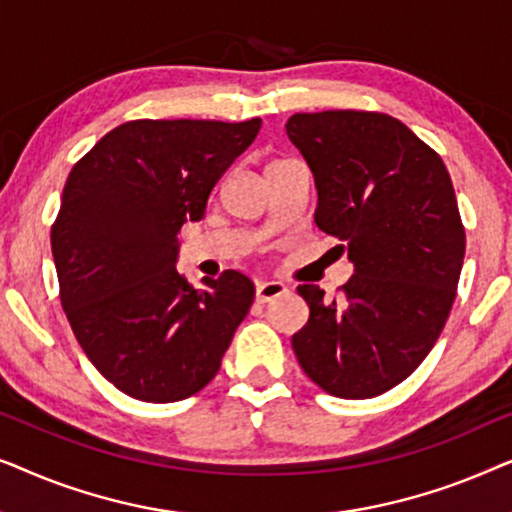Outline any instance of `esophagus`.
Returning <instances> with one entry per match:
<instances>
[{
	"label": "esophagus",
	"instance_id": "esophagus-1",
	"mask_svg": "<svg viewBox=\"0 0 512 512\" xmlns=\"http://www.w3.org/2000/svg\"><path fill=\"white\" fill-rule=\"evenodd\" d=\"M286 291L289 289H286V284H282V282H258L256 284V300L258 303H270V300L284 296Z\"/></svg>",
	"mask_w": 512,
	"mask_h": 512
}]
</instances>
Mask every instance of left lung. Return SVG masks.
Masks as SVG:
<instances>
[{
    "label": "left lung",
    "instance_id": "1",
    "mask_svg": "<svg viewBox=\"0 0 512 512\" xmlns=\"http://www.w3.org/2000/svg\"><path fill=\"white\" fill-rule=\"evenodd\" d=\"M286 135L314 174V221L354 263L338 298L298 286L310 319L293 352L326 394L380 396L415 373L457 298L466 233L450 172L380 111L293 114Z\"/></svg>",
    "mask_w": 512,
    "mask_h": 512
}]
</instances>
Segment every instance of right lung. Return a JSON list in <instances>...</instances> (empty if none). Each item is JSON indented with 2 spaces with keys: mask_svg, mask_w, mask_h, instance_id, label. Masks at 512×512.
Here are the masks:
<instances>
[{
  "mask_svg": "<svg viewBox=\"0 0 512 512\" xmlns=\"http://www.w3.org/2000/svg\"><path fill=\"white\" fill-rule=\"evenodd\" d=\"M261 118L151 121L107 132L69 172L51 247L60 303L90 363L123 394L172 403L214 380L254 303L237 270L193 289L174 268L181 226L205 216Z\"/></svg>",
  "mask_w": 512,
  "mask_h": 512,
  "instance_id": "add662e5",
  "label": "right lung"
}]
</instances>
